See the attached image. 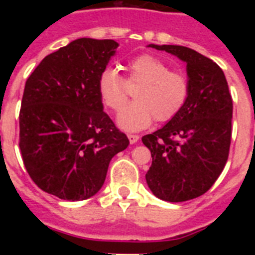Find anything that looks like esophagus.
<instances>
[{
	"label": "esophagus",
	"mask_w": 255,
	"mask_h": 255,
	"mask_svg": "<svg viewBox=\"0 0 255 255\" xmlns=\"http://www.w3.org/2000/svg\"><path fill=\"white\" fill-rule=\"evenodd\" d=\"M128 138H129L130 144H135L136 141L139 140V135H134V134H129L128 135Z\"/></svg>",
	"instance_id": "esophagus-1"
}]
</instances>
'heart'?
Instances as JSON below:
<instances>
[{"label": "heart", "mask_w": 255, "mask_h": 255, "mask_svg": "<svg viewBox=\"0 0 255 255\" xmlns=\"http://www.w3.org/2000/svg\"><path fill=\"white\" fill-rule=\"evenodd\" d=\"M124 80L115 69H106L98 79V93L103 105L120 111L128 99V88L138 86L135 102L117 115L116 123L125 131H139L152 124L167 123L177 116L188 101L190 84L185 74L170 70L152 55H140L124 66Z\"/></svg>", "instance_id": "obj_1"}]
</instances>
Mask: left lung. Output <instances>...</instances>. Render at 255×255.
Returning <instances> with one entry per match:
<instances>
[{"mask_svg":"<svg viewBox=\"0 0 255 255\" xmlns=\"http://www.w3.org/2000/svg\"><path fill=\"white\" fill-rule=\"evenodd\" d=\"M149 47L186 62L190 92L177 116L141 138L152 154L145 180L159 199L185 202L208 191L224 170L231 143L233 98L224 71L211 58L188 47Z\"/></svg>","mask_w":255,"mask_h":255,"instance_id":"8db88e82","label":"left lung"}]
</instances>
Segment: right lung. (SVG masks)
<instances>
[{
  "mask_svg": "<svg viewBox=\"0 0 255 255\" xmlns=\"http://www.w3.org/2000/svg\"><path fill=\"white\" fill-rule=\"evenodd\" d=\"M117 47L112 39L79 38L46 56L25 83L22 162L38 188L60 199L97 194L112 157L129 145L98 93V79Z\"/></svg>",
  "mask_w": 255,
  "mask_h": 255,
  "instance_id": "right-lung-1",
  "label": "right lung"
}]
</instances>
